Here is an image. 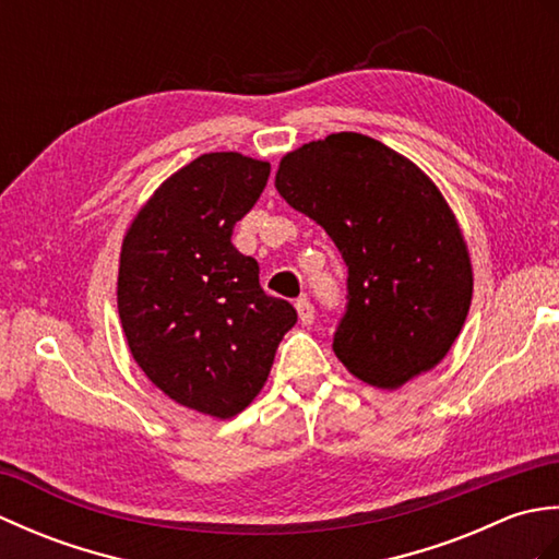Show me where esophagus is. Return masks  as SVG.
Returning a JSON list of instances; mask_svg holds the SVG:
<instances>
[{"mask_svg":"<svg viewBox=\"0 0 559 559\" xmlns=\"http://www.w3.org/2000/svg\"><path fill=\"white\" fill-rule=\"evenodd\" d=\"M295 310H298V317L305 326H310L314 322V307L307 298H300L298 302H295Z\"/></svg>","mask_w":559,"mask_h":559,"instance_id":"34e87169","label":"esophagus"}]
</instances>
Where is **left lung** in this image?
I'll return each mask as SVG.
<instances>
[{
  "mask_svg": "<svg viewBox=\"0 0 559 559\" xmlns=\"http://www.w3.org/2000/svg\"><path fill=\"white\" fill-rule=\"evenodd\" d=\"M276 189L322 225L348 266L336 358L399 389L444 358L473 298L466 240L442 192L382 141L329 134L283 156Z\"/></svg>",
  "mask_w": 559,
  "mask_h": 559,
  "instance_id": "8db88e82",
  "label": "left lung"
}]
</instances>
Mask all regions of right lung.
Masks as SVG:
<instances>
[{"label": "right lung", "mask_w": 559, "mask_h": 559, "mask_svg": "<svg viewBox=\"0 0 559 559\" xmlns=\"http://www.w3.org/2000/svg\"><path fill=\"white\" fill-rule=\"evenodd\" d=\"M269 173L242 153H204L153 192L122 242L117 310L136 365L165 396L221 420L254 401L298 322L230 242Z\"/></svg>", "instance_id": "obj_1"}]
</instances>
